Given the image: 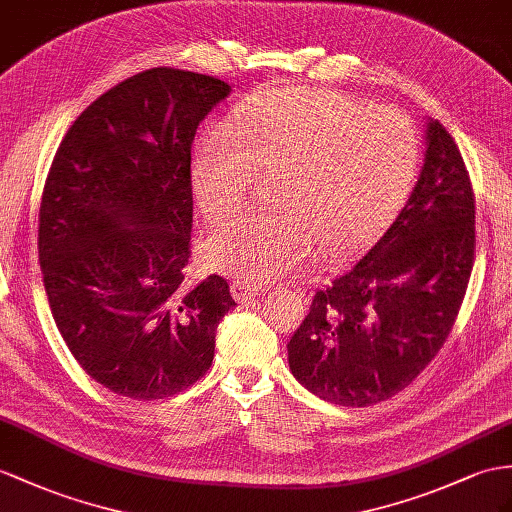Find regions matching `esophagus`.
<instances>
[{"label":"esophagus","mask_w":512,"mask_h":512,"mask_svg":"<svg viewBox=\"0 0 512 512\" xmlns=\"http://www.w3.org/2000/svg\"><path fill=\"white\" fill-rule=\"evenodd\" d=\"M263 291H265L263 286L249 284V282H243V280H236V282L232 284V295H234L236 299H239V302H249V299L258 297Z\"/></svg>","instance_id":"34e87169"}]
</instances>
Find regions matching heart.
Here are the masks:
<instances>
[{"instance_id": "heart-1", "label": "heart", "mask_w": 512, "mask_h": 512, "mask_svg": "<svg viewBox=\"0 0 512 512\" xmlns=\"http://www.w3.org/2000/svg\"><path fill=\"white\" fill-rule=\"evenodd\" d=\"M421 162L415 123L323 89H269L195 147L193 191L208 219L228 215L271 178L267 213L217 223L202 241L208 267L243 282L291 276L319 247L341 256L382 228L413 189Z\"/></svg>"}]
</instances>
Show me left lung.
Here are the masks:
<instances>
[{"instance_id":"1","label":"left lung","mask_w":512,"mask_h":512,"mask_svg":"<svg viewBox=\"0 0 512 512\" xmlns=\"http://www.w3.org/2000/svg\"><path fill=\"white\" fill-rule=\"evenodd\" d=\"M476 204L454 139L426 121L413 193L369 252L315 293L289 341V367L339 406H371L439 354L463 304L476 249Z\"/></svg>"}]
</instances>
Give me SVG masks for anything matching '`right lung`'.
I'll list each match as a JSON object with an SVG mask.
<instances>
[{
	"label": "right lung",
	"mask_w": 512,
	"mask_h": 512,
	"mask_svg": "<svg viewBox=\"0 0 512 512\" xmlns=\"http://www.w3.org/2000/svg\"><path fill=\"white\" fill-rule=\"evenodd\" d=\"M202 73L149 69L86 108L62 139L39 213V263L58 332L89 376L132 400L189 389L234 308L221 276L186 280L191 145L230 95Z\"/></svg>",
	"instance_id": "1"
}]
</instances>
